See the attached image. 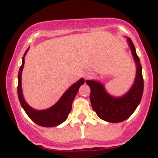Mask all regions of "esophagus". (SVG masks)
Masks as SVG:
<instances>
[{"label": "esophagus", "mask_w": 158, "mask_h": 158, "mask_svg": "<svg viewBox=\"0 0 158 158\" xmlns=\"http://www.w3.org/2000/svg\"><path fill=\"white\" fill-rule=\"evenodd\" d=\"M93 73L90 71H87L85 72V73L84 74V77L85 79H90V78H91L92 77H93Z\"/></svg>", "instance_id": "esophagus-1"}]
</instances>
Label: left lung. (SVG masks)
Instances as JSON below:
<instances>
[{"label":"left lung","instance_id":"obj_1","mask_svg":"<svg viewBox=\"0 0 158 158\" xmlns=\"http://www.w3.org/2000/svg\"><path fill=\"white\" fill-rule=\"evenodd\" d=\"M128 41L137 64V74L135 84L126 95L121 98L112 97L106 93L103 85L99 81H86L90 88L92 108L99 118L109 123L123 122L130 117L142 99L144 88L142 67L131 39H128Z\"/></svg>","mask_w":158,"mask_h":158}]
</instances>
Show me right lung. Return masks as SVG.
Masks as SVG:
<instances>
[{
  "instance_id": "obj_1",
  "label": "right lung",
  "mask_w": 158,
  "mask_h": 158,
  "mask_svg": "<svg viewBox=\"0 0 158 158\" xmlns=\"http://www.w3.org/2000/svg\"><path fill=\"white\" fill-rule=\"evenodd\" d=\"M27 50L28 49L26 50L22 58V64L20 67L19 77H18V79H19L18 95H19L20 103L28 117L39 126L43 127H54L59 126V124L66 120L68 114L71 111L72 102L77 95L79 87L84 84V79H79L73 85H71L68 88V90L63 94L58 102L51 108L43 110L32 109L31 107L29 106L25 102L22 94V89H21V73H22L23 65H24V56L26 55Z\"/></svg>"
}]
</instances>
